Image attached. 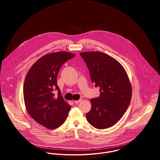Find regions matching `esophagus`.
I'll use <instances>...</instances> for the list:
<instances>
[{"mask_svg":"<svg viewBox=\"0 0 160 160\" xmlns=\"http://www.w3.org/2000/svg\"><path fill=\"white\" fill-rule=\"evenodd\" d=\"M81 100H81V99L79 100H75V101H74V102L76 103V104H78L79 102H81Z\"/></svg>","mask_w":160,"mask_h":160,"instance_id":"obj_1","label":"esophagus"}]
</instances>
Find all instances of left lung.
I'll return each mask as SVG.
<instances>
[{"instance_id":"1","label":"left lung","mask_w":160,"mask_h":160,"mask_svg":"<svg viewBox=\"0 0 160 160\" xmlns=\"http://www.w3.org/2000/svg\"><path fill=\"white\" fill-rule=\"evenodd\" d=\"M90 78L100 95L90 100L88 122L97 129L112 127L127 111L131 102L132 88L128 74L115 58L99 51L83 52Z\"/></svg>"}]
</instances>
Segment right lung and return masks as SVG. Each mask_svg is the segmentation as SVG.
<instances>
[{"label": "right lung", "mask_w": 160, "mask_h": 160, "mask_svg": "<svg viewBox=\"0 0 160 160\" xmlns=\"http://www.w3.org/2000/svg\"><path fill=\"white\" fill-rule=\"evenodd\" d=\"M74 56L65 51L44 55L26 76L23 95L26 110L35 122L47 128L55 129L62 125L71 109L61 95L57 77L61 66ZM54 89L59 91L58 98L53 93Z\"/></svg>", "instance_id": "right-lung-1"}]
</instances>
